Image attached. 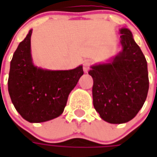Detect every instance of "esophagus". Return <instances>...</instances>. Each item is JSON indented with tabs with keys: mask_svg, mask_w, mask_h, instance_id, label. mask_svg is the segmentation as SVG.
Segmentation results:
<instances>
[{
	"mask_svg": "<svg viewBox=\"0 0 157 157\" xmlns=\"http://www.w3.org/2000/svg\"><path fill=\"white\" fill-rule=\"evenodd\" d=\"M90 65H91V62H90V61L86 60V61L84 62V71H85L86 73H87L88 71L90 69Z\"/></svg>",
	"mask_w": 157,
	"mask_h": 157,
	"instance_id": "34e87169",
	"label": "esophagus"
}]
</instances>
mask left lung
I'll return each mask as SVG.
<instances>
[{"label":"left lung","instance_id":"8db88e82","mask_svg":"<svg viewBox=\"0 0 157 157\" xmlns=\"http://www.w3.org/2000/svg\"><path fill=\"white\" fill-rule=\"evenodd\" d=\"M121 52L107 63L91 66L93 100L100 118L112 124L128 122L140 111L148 91V64L127 28L120 29Z\"/></svg>","mask_w":157,"mask_h":157}]
</instances>
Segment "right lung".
<instances>
[{
  "label": "right lung",
  "instance_id": "obj_1",
  "mask_svg": "<svg viewBox=\"0 0 157 157\" xmlns=\"http://www.w3.org/2000/svg\"><path fill=\"white\" fill-rule=\"evenodd\" d=\"M29 31L10 62L9 87L13 105L29 122H44L63 113L68 96L83 74V66L52 71L34 65Z\"/></svg>",
  "mask_w": 157,
  "mask_h": 157
}]
</instances>
